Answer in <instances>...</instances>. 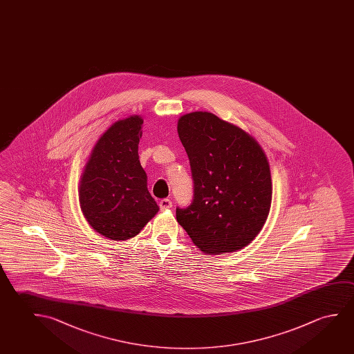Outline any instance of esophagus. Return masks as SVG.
Masks as SVG:
<instances>
[{
  "instance_id": "1",
  "label": "esophagus",
  "mask_w": 354,
  "mask_h": 354,
  "mask_svg": "<svg viewBox=\"0 0 354 354\" xmlns=\"http://www.w3.org/2000/svg\"><path fill=\"white\" fill-rule=\"evenodd\" d=\"M171 206H173V203H171V201H170L169 198H163L162 201L159 202V207H160L162 211L169 209V208H171Z\"/></svg>"
}]
</instances>
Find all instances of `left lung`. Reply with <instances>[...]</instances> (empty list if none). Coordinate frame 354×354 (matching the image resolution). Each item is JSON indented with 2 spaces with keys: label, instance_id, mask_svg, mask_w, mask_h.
Instances as JSON below:
<instances>
[{
  "label": "left lung",
  "instance_id": "left-lung-1",
  "mask_svg": "<svg viewBox=\"0 0 354 354\" xmlns=\"http://www.w3.org/2000/svg\"><path fill=\"white\" fill-rule=\"evenodd\" d=\"M178 133L195 184L190 206L176 208L178 223L208 255L243 249L261 232L271 208L266 153L250 133L207 111L183 115Z\"/></svg>",
  "mask_w": 354,
  "mask_h": 354
}]
</instances>
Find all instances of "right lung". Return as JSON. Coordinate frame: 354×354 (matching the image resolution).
I'll list each match as a JSON object with an SVG mask.
<instances>
[{"label":"right lung","mask_w":354,"mask_h":354,"mask_svg":"<svg viewBox=\"0 0 354 354\" xmlns=\"http://www.w3.org/2000/svg\"><path fill=\"white\" fill-rule=\"evenodd\" d=\"M143 119L118 120L100 136L80 180V206L88 224L111 240L136 236L158 211L138 159Z\"/></svg>","instance_id":"1"}]
</instances>
